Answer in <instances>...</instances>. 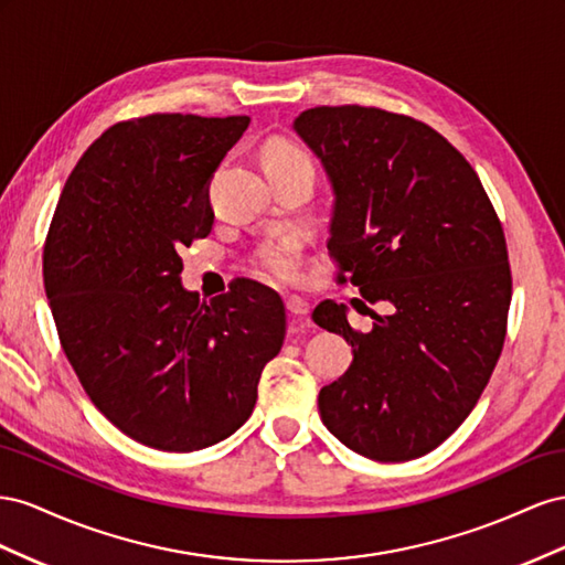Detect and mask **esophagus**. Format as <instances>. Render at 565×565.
Listing matches in <instances>:
<instances>
[{"mask_svg": "<svg viewBox=\"0 0 565 565\" xmlns=\"http://www.w3.org/2000/svg\"><path fill=\"white\" fill-rule=\"evenodd\" d=\"M286 310H288V315H291V317H296V319H308V312H310V308H308V302H302V300H296V298H291V300H286Z\"/></svg>", "mask_w": 565, "mask_h": 565, "instance_id": "1", "label": "esophagus"}]
</instances>
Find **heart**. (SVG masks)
Returning a JSON list of instances; mask_svg holds the SVG:
<instances>
[{
  "label": "heart",
  "instance_id": "b5f03b06",
  "mask_svg": "<svg viewBox=\"0 0 565 565\" xmlns=\"http://www.w3.org/2000/svg\"><path fill=\"white\" fill-rule=\"evenodd\" d=\"M265 172H277L288 168H312L310 156L298 143L288 139H271L263 151ZM263 269L277 281H296L300 274V241L284 238L279 244H269L260 253Z\"/></svg>",
  "mask_w": 565,
  "mask_h": 565
}]
</instances>
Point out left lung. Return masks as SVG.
<instances>
[{"instance_id":"1","label":"left lung","mask_w":565,"mask_h":565,"mask_svg":"<svg viewBox=\"0 0 565 565\" xmlns=\"http://www.w3.org/2000/svg\"><path fill=\"white\" fill-rule=\"evenodd\" d=\"M294 130L331 184L338 281L385 310L360 333L345 305L315 308V324L352 345L348 372L319 391L321 422L366 459L424 457L471 414L502 352L511 302L502 224L469 160L424 122L319 106Z\"/></svg>"}]
</instances>
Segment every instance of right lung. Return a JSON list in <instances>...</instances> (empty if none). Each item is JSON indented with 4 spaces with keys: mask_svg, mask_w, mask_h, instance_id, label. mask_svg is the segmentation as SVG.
<instances>
[{
    "mask_svg": "<svg viewBox=\"0 0 565 565\" xmlns=\"http://www.w3.org/2000/svg\"><path fill=\"white\" fill-rule=\"evenodd\" d=\"M248 116L156 113L108 127L61 191L44 288L85 393L132 440L193 452L248 422L284 345L281 298L255 281L201 302L182 246L213 230L207 186Z\"/></svg>",
    "mask_w": 565,
    "mask_h": 565,
    "instance_id": "obj_1",
    "label": "right lung"
}]
</instances>
